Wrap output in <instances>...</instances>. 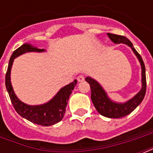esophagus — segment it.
Returning a JSON list of instances; mask_svg holds the SVG:
<instances>
[{
    "instance_id": "1",
    "label": "esophagus",
    "mask_w": 153,
    "mask_h": 153,
    "mask_svg": "<svg viewBox=\"0 0 153 153\" xmlns=\"http://www.w3.org/2000/svg\"><path fill=\"white\" fill-rule=\"evenodd\" d=\"M77 80H78V82H83L84 80V77L83 75H79V76L77 77Z\"/></svg>"
}]
</instances>
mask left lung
I'll return each instance as SVG.
<instances>
[{
	"mask_svg": "<svg viewBox=\"0 0 153 153\" xmlns=\"http://www.w3.org/2000/svg\"><path fill=\"white\" fill-rule=\"evenodd\" d=\"M107 36L114 43H123L127 45L128 47L131 48L133 52L138 58L142 70L141 89L135 96H134L128 101H126L125 102H114L113 100L110 98L105 89L97 80L91 77H87L85 80L89 83L90 88H91V99L98 113L107 118H121L130 114L133 111H134L135 108L143 102V100L144 98L145 93H146V70H145L144 63L141 56L135 50L132 42L128 38L124 36L113 34L109 33H107Z\"/></svg>",
	"mask_w": 153,
	"mask_h": 153,
	"instance_id": "8db88e82",
	"label": "left lung"
}]
</instances>
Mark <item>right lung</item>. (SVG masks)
Wrapping results in <instances>:
<instances>
[{
	"label": "right lung",
	"mask_w": 153,
	"mask_h": 153,
	"mask_svg": "<svg viewBox=\"0 0 153 153\" xmlns=\"http://www.w3.org/2000/svg\"><path fill=\"white\" fill-rule=\"evenodd\" d=\"M45 49H40L30 43H25L13 52L10 59L8 69L5 74V87L15 111L23 118L42 126H51L60 122L65 113L68 100L76 86L77 80L61 88L58 93L47 102L41 105H28L19 99L14 92L10 81V73L14 60L16 57L27 52H44Z\"/></svg>",
	"instance_id": "1"
}]
</instances>
